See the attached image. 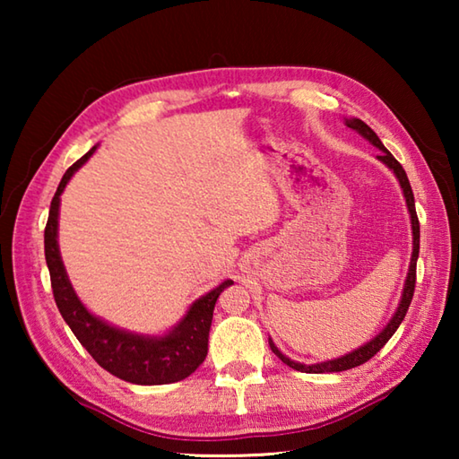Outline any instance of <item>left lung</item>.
<instances>
[{
    "mask_svg": "<svg viewBox=\"0 0 459 459\" xmlns=\"http://www.w3.org/2000/svg\"><path fill=\"white\" fill-rule=\"evenodd\" d=\"M344 126L354 129L356 134L362 135L368 143L378 147V150H380V153L377 155L378 161H383V164L388 169H391V172L394 174V178H397V180H399L401 188H403V196H405V202H407V211H409V216H411V230H413V253H411V263H409L407 279H405V285H403V293H401V301H399L397 309H394L393 317H391V320H388V324L385 325V328L380 330L375 338L368 340L367 344L354 348L352 352H348L344 356H338V359L316 362V364H304V362H295V360L290 359V356H285L275 346V342L269 338L271 351H273V354L277 356L279 360H281L283 364H287V367L293 368V370L309 372V375H324V372L351 370V368L360 367V364L370 360L372 356H375L380 351V348H383L386 342L391 340L393 333L397 332V328H399L401 322H403V317H405V314H407V309L411 306V299H413V291H415V269H417V257H419V219H417V212H415V198H413V190H411L409 178L405 174V169H403V166L399 164L397 160L393 158V153L386 150V147L383 145V142H380V139H378V135L367 126V123L352 117V119H344Z\"/></svg>",
    "mask_w": 459,
    "mask_h": 459,
    "instance_id": "obj_1",
    "label": "left lung"
}]
</instances>
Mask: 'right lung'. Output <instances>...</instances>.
I'll return each instance as SVG.
<instances>
[{
  "label": "right lung",
  "instance_id": "add662e5",
  "mask_svg": "<svg viewBox=\"0 0 459 459\" xmlns=\"http://www.w3.org/2000/svg\"><path fill=\"white\" fill-rule=\"evenodd\" d=\"M97 145L66 169L58 190L50 202V214L44 230V255L50 271V281L58 312L65 317L76 340L103 367L126 383L134 385H169L190 377L208 354V332H211L212 312L219 295L232 285V279L222 281L194 301L188 312L172 330L160 336L137 333L117 328L103 317L89 312L68 279L58 248V214L60 196L66 184L95 153Z\"/></svg>",
  "mask_w": 459,
  "mask_h": 459
}]
</instances>
